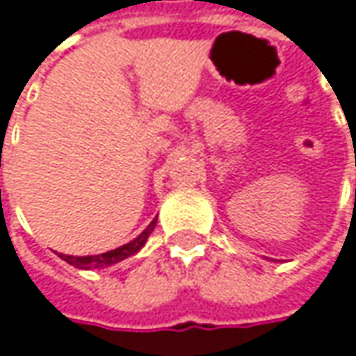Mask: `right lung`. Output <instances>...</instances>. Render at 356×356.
<instances>
[{"instance_id": "obj_1", "label": "right lung", "mask_w": 356, "mask_h": 356, "mask_svg": "<svg viewBox=\"0 0 356 356\" xmlns=\"http://www.w3.org/2000/svg\"><path fill=\"white\" fill-rule=\"evenodd\" d=\"M152 228H154V222L146 228L145 232H143L136 241L124 244V246H120V248H115V250H110V252L95 254V257H69V254H60V259L67 261L69 265L77 267V269H102V267H110L113 263H120V261H124L126 257L138 252V250L143 248V244L146 243L148 234L152 232Z\"/></svg>"}]
</instances>
